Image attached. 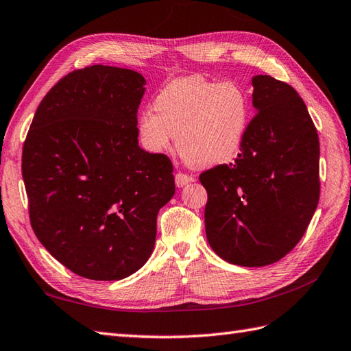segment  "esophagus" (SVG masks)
<instances>
[{
	"instance_id": "34e87169",
	"label": "esophagus",
	"mask_w": 351,
	"mask_h": 351,
	"mask_svg": "<svg viewBox=\"0 0 351 351\" xmlns=\"http://www.w3.org/2000/svg\"><path fill=\"white\" fill-rule=\"evenodd\" d=\"M191 181H194V178L190 176V175H186V173L178 172V173L175 175V182H176L178 186H184L185 184H189V182H191Z\"/></svg>"
}]
</instances>
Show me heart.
<instances>
[{"instance_id":"obj_1","label":"heart","mask_w":351,"mask_h":351,"mask_svg":"<svg viewBox=\"0 0 351 351\" xmlns=\"http://www.w3.org/2000/svg\"><path fill=\"white\" fill-rule=\"evenodd\" d=\"M154 110H142L137 136L149 152H166L176 137L179 156L191 167H213L238 154L247 133L250 101L234 82L179 77L160 89Z\"/></svg>"}]
</instances>
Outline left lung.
Here are the masks:
<instances>
[{
    "instance_id": "1",
    "label": "left lung",
    "mask_w": 351,
    "mask_h": 351,
    "mask_svg": "<svg viewBox=\"0 0 351 351\" xmlns=\"http://www.w3.org/2000/svg\"><path fill=\"white\" fill-rule=\"evenodd\" d=\"M252 104L238 158L200 173L208 191L210 248L239 266H266L302 239L320 197V145L295 88L267 75L252 77Z\"/></svg>"
}]
</instances>
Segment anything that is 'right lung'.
Listing matches in <instances>:
<instances>
[{"label":"right lung","instance_id":"1","mask_svg":"<svg viewBox=\"0 0 351 351\" xmlns=\"http://www.w3.org/2000/svg\"><path fill=\"white\" fill-rule=\"evenodd\" d=\"M145 79L89 65L61 77L38 104L22 149L29 221L71 272L115 281L149 258L157 214L173 197L172 161L137 142Z\"/></svg>","mask_w":351,"mask_h":351}]
</instances>
